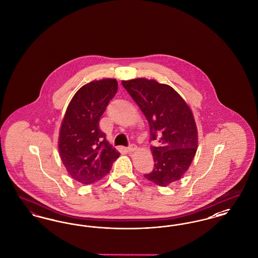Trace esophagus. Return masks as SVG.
<instances>
[{
  "instance_id": "34e87169",
  "label": "esophagus",
  "mask_w": 258,
  "mask_h": 258,
  "mask_svg": "<svg viewBox=\"0 0 258 258\" xmlns=\"http://www.w3.org/2000/svg\"><path fill=\"white\" fill-rule=\"evenodd\" d=\"M127 149H128V152H130V153H132V152L135 151V150L137 149V147H136V145H135V144H132V145H130V146H128Z\"/></svg>"
}]
</instances>
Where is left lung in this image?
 I'll list each match as a JSON object with an SVG mask.
<instances>
[{"label": "left lung", "instance_id": "8db88e82", "mask_svg": "<svg viewBox=\"0 0 258 258\" xmlns=\"http://www.w3.org/2000/svg\"><path fill=\"white\" fill-rule=\"evenodd\" d=\"M123 88L144 113L150 126L154 169L144 177L165 186L180 180L197 150V128L192 112L169 85L136 78L122 81Z\"/></svg>", "mask_w": 258, "mask_h": 258}]
</instances>
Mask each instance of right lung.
<instances>
[{
	"mask_svg": "<svg viewBox=\"0 0 258 258\" xmlns=\"http://www.w3.org/2000/svg\"><path fill=\"white\" fill-rule=\"evenodd\" d=\"M118 90L116 79L92 81L72 98L61 122L59 153L74 180L89 184L110 171L120 153L107 142L99 120Z\"/></svg>",
	"mask_w": 258,
	"mask_h": 258,
	"instance_id": "add662e5",
	"label": "right lung"
}]
</instances>
